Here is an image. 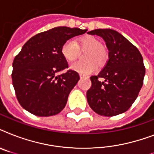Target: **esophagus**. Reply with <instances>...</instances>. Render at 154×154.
<instances>
[{"label": "esophagus", "instance_id": "obj_1", "mask_svg": "<svg viewBox=\"0 0 154 154\" xmlns=\"http://www.w3.org/2000/svg\"><path fill=\"white\" fill-rule=\"evenodd\" d=\"M80 77H86V76H85V75H84V74H82V73H80Z\"/></svg>", "mask_w": 154, "mask_h": 154}]
</instances>
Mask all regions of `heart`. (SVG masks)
Instances as JSON below:
<instances>
[{"label":"heart","mask_w":154,"mask_h":154,"mask_svg":"<svg viewBox=\"0 0 154 154\" xmlns=\"http://www.w3.org/2000/svg\"><path fill=\"white\" fill-rule=\"evenodd\" d=\"M77 43L79 48L89 49V52L85 55V60L88 61H78L72 64L70 68L82 74H89L94 72L96 69V65H102L107 59V53L102 48V44L97 38L93 36H85L77 40ZM78 47L76 43L72 39L67 40L62 45L60 49V53L63 58L67 62H73L78 56Z\"/></svg>","instance_id":"b5f03b06"}]
</instances>
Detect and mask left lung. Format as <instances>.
Wrapping results in <instances>:
<instances>
[{
	"mask_svg": "<svg viewBox=\"0 0 154 154\" xmlns=\"http://www.w3.org/2000/svg\"><path fill=\"white\" fill-rule=\"evenodd\" d=\"M101 37L109 50V60L97 76L90 77L87 91L89 106L97 114L111 117L129 109L141 90L146 68L139 50L117 31L98 29L88 32ZM99 78H103L102 82Z\"/></svg>",
	"mask_w": 154,
	"mask_h": 154,
	"instance_id": "8db88e82",
	"label": "left lung"
}]
</instances>
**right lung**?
<instances>
[{
	"mask_svg": "<svg viewBox=\"0 0 154 154\" xmlns=\"http://www.w3.org/2000/svg\"><path fill=\"white\" fill-rule=\"evenodd\" d=\"M87 29L56 27L31 37L16 56L12 80L20 105L38 117L59 113L77 85L78 72L69 70L60 49L67 40L84 34Z\"/></svg>",
	"mask_w": 154,
	"mask_h": 154,
	"instance_id": "right-lung-1",
	"label": "right lung"
}]
</instances>
